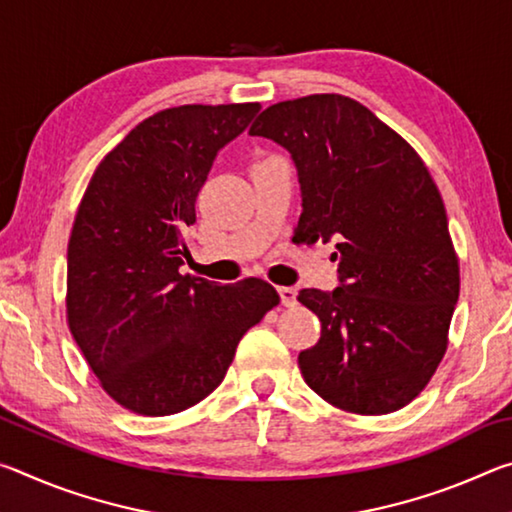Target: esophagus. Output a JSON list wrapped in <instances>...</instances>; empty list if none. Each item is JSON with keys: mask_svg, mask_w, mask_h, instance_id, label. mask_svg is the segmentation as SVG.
Returning <instances> with one entry per match:
<instances>
[{"mask_svg": "<svg viewBox=\"0 0 512 512\" xmlns=\"http://www.w3.org/2000/svg\"><path fill=\"white\" fill-rule=\"evenodd\" d=\"M277 293H280V300H282L284 307H293V305H296L298 291L293 289V287H277Z\"/></svg>", "mask_w": 512, "mask_h": 512, "instance_id": "34e87169", "label": "esophagus"}]
</instances>
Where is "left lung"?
<instances>
[{
    "label": "left lung",
    "mask_w": 512,
    "mask_h": 512,
    "mask_svg": "<svg viewBox=\"0 0 512 512\" xmlns=\"http://www.w3.org/2000/svg\"><path fill=\"white\" fill-rule=\"evenodd\" d=\"M291 153L302 189L298 244L336 241L341 287L302 289L320 341L298 354L307 386L336 409L393 413L443 361L461 291L443 196L413 146L359 101L309 94L250 126Z\"/></svg>",
    "instance_id": "1"
}]
</instances>
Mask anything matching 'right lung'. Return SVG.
Listing matches in <instances>:
<instances>
[{
    "mask_svg": "<svg viewBox=\"0 0 512 512\" xmlns=\"http://www.w3.org/2000/svg\"><path fill=\"white\" fill-rule=\"evenodd\" d=\"M259 103H187L140 121L94 169L67 244V325L112 400L173 415L205 400L250 327L280 305L271 284L180 275L196 198L221 146Z\"/></svg>",
    "mask_w": 512,
    "mask_h": 512,
    "instance_id": "1",
    "label": "right lung"
}]
</instances>
